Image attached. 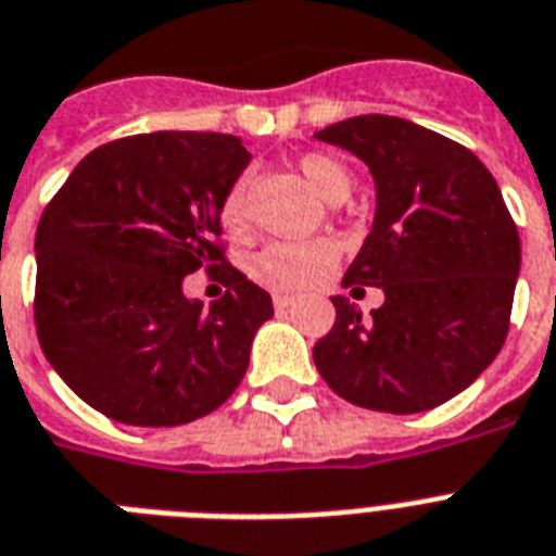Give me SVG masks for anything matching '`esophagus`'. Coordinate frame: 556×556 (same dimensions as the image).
Returning a JSON list of instances; mask_svg holds the SVG:
<instances>
[{
	"label": "esophagus",
	"mask_w": 556,
	"mask_h": 556,
	"mask_svg": "<svg viewBox=\"0 0 556 556\" xmlns=\"http://www.w3.org/2000/svg\"><path fill=\"white\" fill-rule=\"evenodd\" d=\"M293 302H296V300H293L291 293H274V308H277V311L291 308Z\"/></svg>",
	"instance_id": "1"
}]
</instances>
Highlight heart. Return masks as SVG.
Returning a JSON list of instances; mask_svg holds the SVG:
<instances>
[{
  "instance_id": "obj_1",
  "label": "heart",
  "mask_w": 556,
  "mask_h": 556,
  "mask_svg": "<svg viewBox=\"0 0 556 556\" xmlns=\"http://www.w3.org/2000/svg\"><path fill=\"white\" fill-rule=\"evenodd\" d=\"M302 176L314 185V191L328 202H342L351 193L354 176L331 153H302ZM223 225L228 233H242L248 225V185L245 179L231 185L223 200ZM340 263V245L333 239H311V242H270L251 263V277L270 291L300 293L323 282Z\"/></svg>"
}]
</instances>
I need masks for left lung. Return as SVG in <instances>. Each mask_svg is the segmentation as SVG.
Instances as JSON below:
<instances>
[{
    "mask_svg": "<svg viewBox=\"0 0 556 556\" xmlns=\"http://www.w3.org/2000/svg\"><path fill=\"white\" fill-rule=\"evenodd\" d=\"M368 165L377 214L342 286L382 288L371 319L331 296L337 323L314 345L333 394L417 414L466 391L500 354L520 274V233L491 170L454 139L365 114L314 134Z\"/></svg>",
    "mask_w": 556,
    "mask_h": 556,
    "instance_id": "1",
    "label": "left lung"
}]
</instances>
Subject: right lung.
<instances>
[{
	"label": "right lung",
	"mask_w": 556,
	"mask_h": 556,
	"mask_svg": "<svg viewBox=\"0 0 556 556\" xmlns=\"http://www.w3.org/2000/svg\"><path fill=\"white\" fill-rule=\"evenodd\" d=\"M239 137L156 130L90 151L36 228V337L53 371L125 426H185L248 371L268 291L225 263L219 211L248 168ZM207 267L211 309L181 293Z\"/></svg>",
	"instance_id": "right-lung-1"
}]
</instances>
